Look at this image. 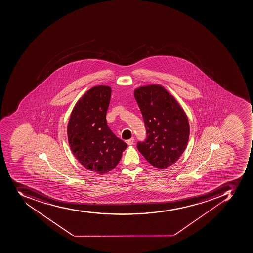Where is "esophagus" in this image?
I'll return each mask as SVG.
<instances>
[{"mask_svg":"<svg viewBox=\"0 0 253 253\" xmlns=\"http://www.w3.org/2000/svg\"><path fill=\"white\" fill-rule=\"evenodd\" d=\"M126 144L129 145V146H130V145H133V144H134V138H131L130 139L126 140Z\"/></svg>","mask_w":253,"mask_h":253,"instance_id":"1","label":"esophagus"}]
</instances>
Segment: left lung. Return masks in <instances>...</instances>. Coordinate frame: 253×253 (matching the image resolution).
<instances>
[{
  "instance_id": "left-lung-1",
  "label": "left lung",
  "mask_w": 253,
  "mask_h": 253,
  "mask_svg": "<svg viewBox=\"0 0 253 253\" xmlns=\"http://www.w3.org/2000/svg\"><path fill=\"white\" fill-rule=\"evenodd\" d=\"M134 97L146 129V138L138 142V150L154 167L167 168L177 162L186 148L187 116L174 97L160 85L138 87Z\"/></svg>"
}]
</instances>
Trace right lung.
<instances>
[{
	"instance_id": "add662e5",
	"label": "right lung",
	"mask_w": 253,
	"mask_h": 253,
	"mask_svg": "<svg viewBox=\"0 0 253 253\" xmlns=\"http://www.w3.org/2000/svg\"><path fill=\"white\" fill-rule=\"evenodd\" d=\"M111 89L96 86L87 90L72 110L68 125V143L79 163L103 174L113 169L127 145L107 124Z\"/></svg>"
}]
</instances>
